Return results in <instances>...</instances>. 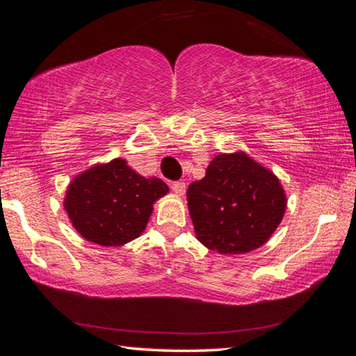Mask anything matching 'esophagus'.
<instances>
[{"label": "esophagus", "mask_w": 356, "mask_h": 356, "mask_svg": "<svg viewBox=\"0 0 356 356\" xmlns=\"http://www.w3.org/2000/svg\"><path fill=\"white\" fill-rule=\"evenodd\" d=\"M171 188H172L174 193H176L177 196H184L186 186H185V182H172L171 184Z\"/></svg>", "instance_id": "34e87169"}]
</instances>
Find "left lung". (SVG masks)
Returning <instances> with one entry per match:
<instances>
[{"label": "left lung", "mask_w": 356, "mask_h": 356, "mask_svg": "<svg viewBox=\"0 0 356 356\" xmlns=\"http://www.w3.org/2000/svg\"><path fill=\"white\" fill-rule=\"evenodd\" d=\"M196 238L220 254L257 250L280 226L287 197L268 168L238 150L220 154L186 191Z\"/></svg>", "instance_id": "obj_1"}]
</instances>
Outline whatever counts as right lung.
<instances>
[{"instance_id": "1", "label": "right lung", "mask_w": 356, "mask_h": 356, "mask_svg": "<svg viewBox=\"0 0 356 356\" xmlns=\"http://www.w3.org/2000/svg\"><path fill=\"white\" fill-rule=\"evenodd\" d=\"M170 191L161 179H146L124 159L97 163L72 179L64 209L88 242L120 246L140 237L154 204Z\"/></svg>"}]
</instances>
